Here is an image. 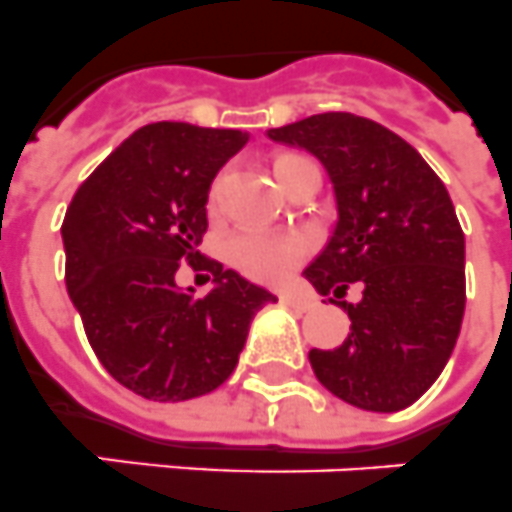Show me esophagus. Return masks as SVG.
<instances>
[{"label": "esophagus", "instance_id": "esophagus-1", "mask_svg": "<svg viewBox=\"0 0 512 512\" xmlns=\"http://www.w3.org/2000/svg\"><path fill=\"white\" fill-rule=\"evenodd\" d=\"M281 302L289 304V307H294V309H302V312H307V309L315 307V299H312V296L296 294V291H283Z\"/></svg>", "mask_w": 512, "mask_h": 512}]
</instances>
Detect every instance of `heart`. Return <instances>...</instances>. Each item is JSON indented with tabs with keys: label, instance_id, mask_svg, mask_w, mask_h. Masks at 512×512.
<instances>
[{
	"label": "heart",
	"instance_id": "obj_1",
	"mask_svg": "<svg viewBox=\"0 0 512 512\" xmlns=\"http://www.w3.org/2000/svg\"><path fill=\"white\" fill-rule=\"evenodd\" d=\"M294 161H302L299 156H283L276 161V171L289 166ZM223 176H218L208 192V210L216 213L221 203ZM312 242L304 234H263V231H247L231 239L229 257L236 268L257 278V281H278L289 276L296 265L302 263Z\"/></svg>",
	"mask_w": 512,
	"mask_h": 512
}]
</instances>
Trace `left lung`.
Returning <instances> with one entry per match:
<instances>
[{
    "mask_svg": "<svg viewBox=\"0 0 512 512\" xmlns=\"http://www.w3.org/2000/svg\"><path fill=\"white\" fill-rule=\"evenodd\" d=\"M265 135L312 153L336 197L333 236L304 278L349 312L351 333L309 351L317 380L356 409H406L445 369L466 309V239L445 184L403 137L346 111ZM351 282L359 303L342 299Z\"/></svg>",
    "mask_w": 512,
    "mask_h": 512,
    "instance_id": "obj_1",
    "label": "left lung"
}]
</instances>
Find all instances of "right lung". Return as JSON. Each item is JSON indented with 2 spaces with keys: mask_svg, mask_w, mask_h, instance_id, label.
Masks as SVG:
<instances>
[{
  "mask_svg": "<svg viewBox=\"0 0 512 512\" xmlns=\"http://www.w3.org/2000/svg\"><path fill=\"white\" fill-rule=\"evenodd\" d=\"M249 132L145 124L80 184L62 223L67 291L111 377L148 401L176 403L229 380L268 289L197 252L208 192ZM182 259L208 269L205 297L182 290ZM210 281V278H208Z\"/></svg>",
  "mask_w": 512,
  "mask_h": 512,
  "instance_id": "obj_1",
  "label": "right lung"
}]
</instances>
